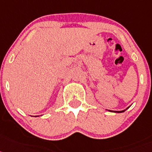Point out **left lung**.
<instances>
[{"label":"left lung","instance_id":"1","mask_svg":"<svg viewBox=\"0 0 152 152\" xmlns=\"http://www.w3.org/2000/svg\"><path fill=\"white\" fill-rule=\"evenodd\" d=\"M129 107H128L127 108V109H129ZM109 111H110V112H115V113H123V112H125V110H122V111H111V110H109Z\"/></svg>","mask_w":152,"mask_h":152}]
</instances>
